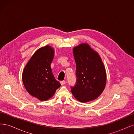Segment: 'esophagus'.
I'll use <instances>...</instances> for the list:
<instances>
[{
	"label": "esophagus",
	"instance_id": "obj_1",
	"mask_svg": "<svg viewBox=\"0 0 134 134\" xmlns=\"http://www.w3.org/2000/svg\"><path fill=\"white\" fill-rule=\"evenodd\" d=\"M60 83H61V84L62 85V86H63V85H64L66 83V81H65V80L61 81V82H60Z\"/></svg>",
	"mask_w": 134,
	"mask_h": 134
}]
</instances>
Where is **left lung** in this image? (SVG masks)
Wrapping results in <instances>:
<instances>
[{"label": "left lung", "instance_id": "8db88e82", "mask_svg": "<svg viewBox=\"0 0 134 134\" xmlns=\"http://www.w3.org/2000/svg\"><path fill=\"white\" fill-rule=\"evenodd\" d=\"M76 63V84L70 87L75 98L82 102L97 98L103 91L106 73L98 54L87 44H81L73 50Z\"/></svg>", "mask_w": 134, "mask_h": 134}]
</instances>
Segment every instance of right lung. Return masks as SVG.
Returning <instances> with one entry per match:
<instances>
[{
	"instance_id": "add662e5",
	"label": "right lung",
	"mask_w": 134,
	"mask_h": 134,
	"mask_svg": "<svg viewBox=\"0 0 134 134\" xmlns=\"http://www.w3.org/2000/svg\"><path fill=\"white\" fill-rule=\"evenodd\" d=\"M54 55L51 47L40 48L32 56L23 72L22 80L26 90L41 100L51 98L61 86L55 79L50 66Z\"/></svg>"
}]
</instances>
